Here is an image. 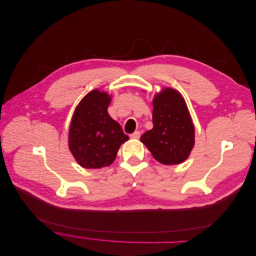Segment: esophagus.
Segmentation results:
<instances>
[{
    "instance_id": "1",
    "label": "esophagus",
    "mask_w": 256,
    "mask_h": 256,
    "mask_svg": "<svg viewBox=\"0 0 256 256\" xmlns=\"http://www.w3.org/2000/svg\"><path fill=\"white\" fill-rule=\"evenodd\" d=\"M130 137H131L132 139H139V137H140V132H139V131H135V132H133V133L130 135Z\"/></svg>"
}]
</instances>
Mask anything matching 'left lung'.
Instances as JSON below:
<instances>
[{"instance_id":"obj_1","label":"left lung","mask_w":256,"mask_h":256,"mask_svg":"<svg viewBox=\"0 0 256 256\" xmlns=\"http://www.w3.org/2000/svg\"><path fill=\"white\" fill-rule=\"evenodd\" d=\"M153 128L140 138L158 162L166 166L184 162L194 144V128L186 102L174 88L153 98Z\"/></svg>"}]
</instances>
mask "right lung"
I'll return each instance as SVG.
<instances>
[{"instance_id": "right-lung-1", "label": "right lung", "mask_w": 256, "mask_h": 256, "mask_svg": "<svg viewBox=\"0 0 256 256\" xmlns=\"http://www.w3.org/2000/svg\"><path fill=\"white\" fill-rule=\"evenodd\" d=\"M111 96L94 90L76 107L68 134V146L80 166L100 168L112 164L122 143L129 139L108 113Z\"/></svg>"}]
</instances>
